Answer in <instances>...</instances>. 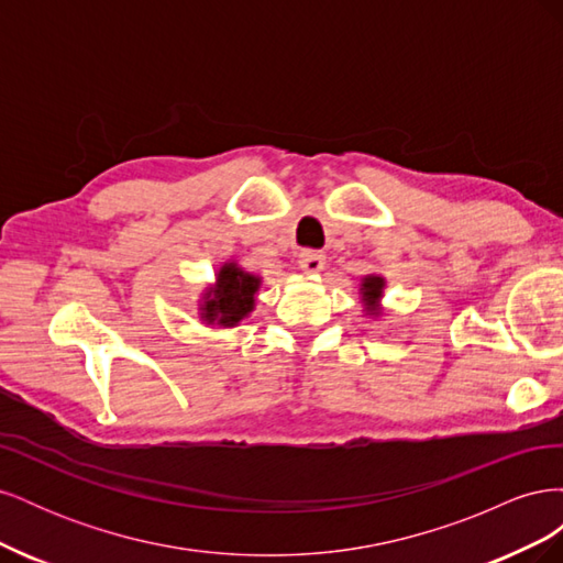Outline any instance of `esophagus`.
Masks as SVG:
<instances>
[{"instance_id":"obj_1","label":"esophagus","mask_w":563,"mask_h":563,"mask_svg":"<svg viewBox=\"0 0 563 563\" xmlns=\"http://www.w3.org/2000/svg\"><path fill=\"white\" fill-rule=\"evenodd\" d=\"M300 269L305 272V275H319V272L323 269V263H327V255H323L321 251H312V249H305L300 253Z\"/></svg>"}]
</instances>
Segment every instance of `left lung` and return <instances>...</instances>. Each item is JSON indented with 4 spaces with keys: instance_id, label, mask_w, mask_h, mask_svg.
<instances>
[{
    "instance_id": "8db88e82",
    "label": "left lung",
    "mask_w": 563,
    "mask_h": 563,
    "mask_svg": "<svg viewBox=\"0 0 563 563\" xmlns=\"http://www.w3.org/2000/svg\"><path fill=\"white\" fill-rule=\"evenodd\" d=\"M385 291V277L380 275H366L362 279L360 294H362V302H364V312L368 317H380L383 308H380V298Z\"/></svg>"
}]
</instances>
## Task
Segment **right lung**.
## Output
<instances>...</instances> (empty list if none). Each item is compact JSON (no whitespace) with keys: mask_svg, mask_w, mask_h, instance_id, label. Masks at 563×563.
<instances>
[{"mask_svg":"<svg viewBox=\"0 0 563 563\" xmlns=\"http://www.w3.org/2000/svg\"><path fill=\"white\" fill-rule=\"evenodd\" d=\"M261 282L263 279L258 275H251L234 261L220 265L216 272V284L201 294L199 319L207 327L218 329L240 327V321L255 310Z\"/></svg>","mask_w":563,"mask_h":563,"instance_id":"add662e5","label":"right lung"}]
</instances>
